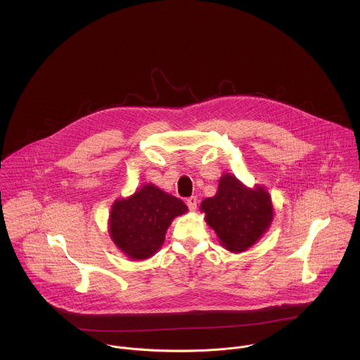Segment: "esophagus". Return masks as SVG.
I'll return each mask as SVG.
<instances>
[{
    "label": "esophagus",
    "instance_id": "obj_1",
    "mask_svg": "<svg viewBox=\"0 0 360 360\" xmlns=\"http://www.w3.org/2000/svg\"><path fill=\"white\" fill-rule=\"evenodd\" d=\"M198 198L196 196H191L188 200H186V205H188V207H189V210L191 212H195L196 210V207H198Z\"/></svg>",
    "mask_w": 360,
    "mask_h": 360
}]
</instances>
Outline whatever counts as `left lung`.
<instances>
[{
    "instance_id": "1",
    "label": "left lung",
    "mask_w": 360,
    "mask_h": 360,
    "mask_svg": "<svg viewBox=\"0 0 360 360\" xmlns=\"http://www.w3.org/2000/svg\"><path fill=\"white\" fill-rule=\"evenodd\" d=\"M200 210L220 238V244L231 252H243L252 247L274 220L268 191L259 185L247 188L231 174L220 178L217 193L206 198Z\"/></svg>"
}]
</instances>
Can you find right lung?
Here are the masks:
<instances>
[{
    "label": "right lung",
    "instance_id": "1",
    "mask_svg": "<svg viewBox=\"0 0 360 360\" xmlns=\"http://www.w3.org/2000/svg\"><path fill=\"white\" fill-rule=\"evenodd\" d=\"M186 212L181 199L146 184L127 199L115 200L109 214V234L130 259H147L161 248L172 220Z\"/></svg>",
    "mask_w": 360,
    "mask_h": 360
}]
</instances>
